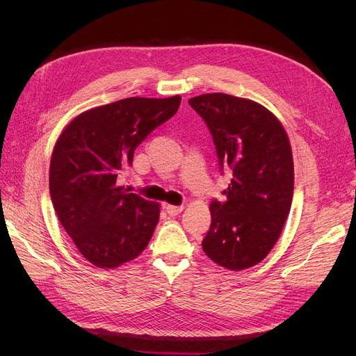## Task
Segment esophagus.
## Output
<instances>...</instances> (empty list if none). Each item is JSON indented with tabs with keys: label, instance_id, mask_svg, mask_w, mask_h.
<instances>
[{
	"label": "esophagus",
	"instance_id": "obj_1",
	"mask_svg": "<svg viewBox=\"0 0 356 356\" xmlns=\"http://www.w3.org/2000/svg\"><path fill=\"white\" fill-rule=\"evenodd\" d=\"M183 209H184V207H175V204H167V207H165V211L170 216L179 215Z\"/></svg>",
	"mask_w": 356,
	"mask_h": 356
}]
</instances>
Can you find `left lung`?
Instances as JSON below:
<instances>
[{
	"label": "left lung",
	"instance_id": "left-lung-1",
	"mask_svg": "<svg viewBox=\"0 0 356 356\" xmlns=\"http://www.w3.org/2000/svg\"><path fill=\"white\" fill-rule=\"evenodd\" d=\"M208 124L220 165L232 168L225 202L213 200L202 247L231 271L250 268L275 245L291 208L294 165L283 124L261 104L204 93L189 99Z\"/></svg>",
	"mask_w": 356,
	"mask_h": 356
}]
</instances>
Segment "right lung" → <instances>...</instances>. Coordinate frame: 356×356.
<instances>
[{
    "label": "right lung",
    "instance_id": "obj_1",
    "mask_svg": "<svg viewBox=\"0 0 356 356\" xmlns=\"http://www.w3.org/2000/svg\"><path fill=\"white\" fill-rule=\"evenodd\" d=\"M180 95L125 98L74 117L54 144L49 188L53 208L79 252L99 268H117L148 245L160 203L118 184L136 148L179 109Z\"/></svg>",
    "mask_w": 356,
    "mask_h": 356
}]
</instances>
